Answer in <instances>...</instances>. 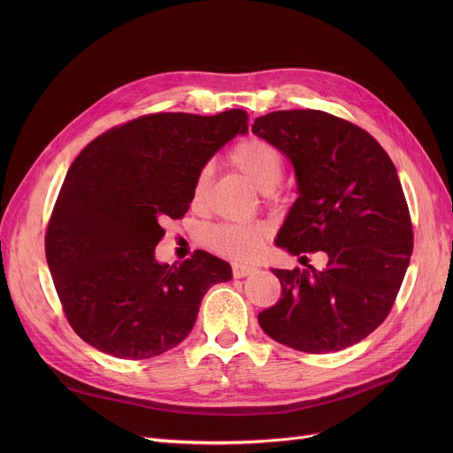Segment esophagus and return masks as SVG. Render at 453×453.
I'll list each match as a JSON object with an SVG mask.
<instances>
[{"mask_svg":"<svg viewBox=\"0 0 453 453\" xmlns=\"http://www.w3.org/2000/svg\"><path fill=\"white\" fill-rule=\"evenodd\" d=\"M257 268L251 266V265H241V263H234L233 265V277L234 279H242V277H248L255 272Z\"/></svg>","mask_w":453,"mask_h":453,"instance_id":"esophagus-1","label":"esophagus"}]
</instances>
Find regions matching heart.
<instances>
[{
	"mask_svg": "<svg viewBox=\"0 0 453 453\" xmlns=\"http://www.w3.org/2000/svg\"><path fill=\"white\" fill-rule=\"evenodd\" d=\"M236 171L263 195H270L280 183L284 161L280 152L265 139L250 137L239 142L229 156ZM211 180V166H203L195 183V200H200ZM268 227L263 224H222L203 231V242L214 251L244 258L251 257L263 244Z\"/></svg>",
	"mask_w": 453,
	"mask_h": 453,
	"instance_id": "heart-1",
	"label": "heart"
}]
</instances>
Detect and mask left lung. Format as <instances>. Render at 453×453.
<instances>
[{
	"label": "left lung",
	"mask_w": 453,
	"mask_h": 453,
	"mask_svg": "<svg viewBox=\"0 0 453 453\" xmlns=\"http://www.w3.org/2000/svg\"><path fill=\"white\" fill-rule=\"evenodd\" d=\"M251 130L296 173L297 198L275 244L328 257L323 270L272 268L282 297L258 314V325L272 340L311 354L362 342L388 318L413 251L391 157L365 130L318 110L272 111Z\"/></svg>",
	"instance_id": "obj_1"
}]
</instances>
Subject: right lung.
<instances>
[{
    "label": "right lung",
    "instance_id": "right-lung-1",
    "mask_svg": "<svg viewBox=\"0 0 453 453\" xmlns=\"http://www.w3.org/2000/svg\"><path fill=\"white\" fill-rule=\"evenodd\" d=\"M248 115L154 113L93 139L71 163L45 234V258L67 321L97 350L145 360L181 343L212 284L233 277L207 251L169 266L156 246L183 217L207 161Z\"/></svg>",
    "mask_w": 453,
    "mask_h": 453
}]
</instances>
